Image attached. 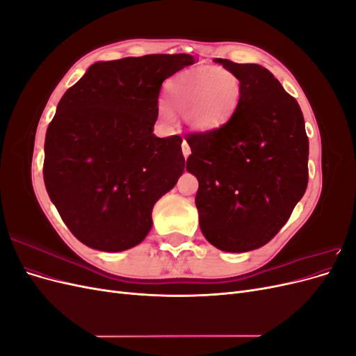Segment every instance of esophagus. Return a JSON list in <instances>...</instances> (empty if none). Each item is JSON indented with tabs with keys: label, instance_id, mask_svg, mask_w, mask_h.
I'll return each mask as SVG.
<instances>
[{
	"label": "esophagus",
	"instance_id": "1",
	"mask_svg": "<svg viewBox=\"0 0 356 356\" xmlns=\"http://www.w3.org/2000/svg\"><path fill=\"white\" fill-rule=\"evenodd\" d=\"M182 154H184V157L187 159L188 156H190V153H191V149H190V145L187 144V141H184V143H182Z\"/></svg>",
	"mask_w": 356,
	"mask_h": 356
}]
</instances>
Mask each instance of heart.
I'll return each instance as SVG.
<instances>
[{"instance_id":"obj_1","label":"heart","mask_w":356,"mask_h":356,"mask_svg":"<svg viewBox=\"0 0 356 356\" xmlns=\"http://www.w3.org/2000/svg\"><path fill=\"white\" fill-rule=\"evenodd\" d=\"M166 93L172 108L184 114L193 131L209 134L234 117L242 99V81L224 67L190 68L168 79ZM159 114L168 122L175 118L166 104H160Z\"/></svg>"}]
</instances>
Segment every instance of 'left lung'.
<instances>
[{
	"label": "left lung",
	"mask_w": 356,
	"mask_h": 356,
	"mask_svg": "<svg viewBox=\"0 0 356 356\" xmlns=\"http://www.w3.org/2000/svg\"><path fill=\"white\" fill-rule=\"evenodd\" d=\"M213 60L239 75L242 99L224 127L187 136V170L199 181L204 238L221 251L248 252L270 242L303 197L309 139L300 105L270 71Z\"/></svg>",
	"instance_id": "obj_1"
}]
</instances>
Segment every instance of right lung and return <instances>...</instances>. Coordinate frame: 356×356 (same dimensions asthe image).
<instances>
[{
    "label": "right lung",
    "instance_id": "add662e5",
    "mask_svg": "<svg viewBox=\"0 0 356 356\" xmlns=\"http://www.w3.org/2000/svg\"><path fill=\"white\" fill-rule=\"evenodd\" d=\"M195 58L147 55L95 62L58 104L44 143V184L86 246L120 252L152 230L156 202L186 166L178 135L153 134L161 83Z\"/></svg>",
    "mask_w": 356,
    "mask_h": 356
}]
</instances>
